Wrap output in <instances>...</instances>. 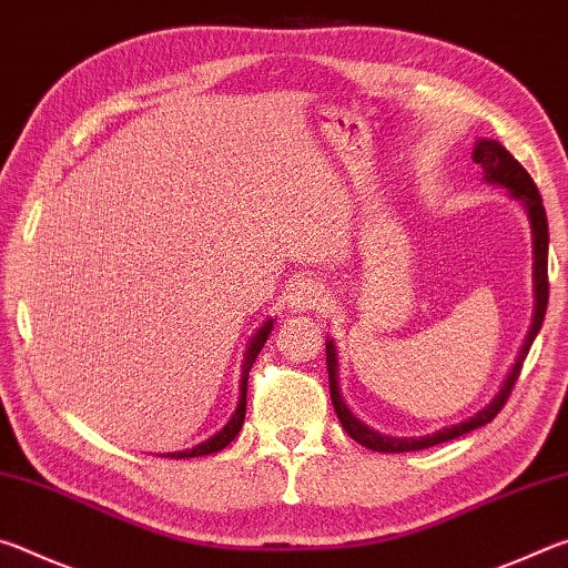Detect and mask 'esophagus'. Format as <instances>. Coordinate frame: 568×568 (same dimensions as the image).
Wrapping results in <instances>:
<instances>
[{
	"mask_svg": "<svg viewBox=\"0 0 568 568\" xmlns=\"http://www.w3.org/2000/svg\"><path fill=\"white\" fill-rule=\"evenodd\" d=\"M287 303H291L295 313L318 311V307L325 303L323 283L313 281V277H301V281L293 283L291 293H287Z\"/></svg>",
	"mask_w": 568,
	"mask_h": 568,
	"instance_id": "obj_1",
	"label": "esophagus"
}]
</instances>
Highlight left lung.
<instances>
[{"label": "left lung", "instance_id": "obj_1", "mask_svg": "<svg viewBox=\"0 0 568 568\" xmlns=\"http://www.w3.org/2000/svg\"><path fill=\"white\" fill-rule=\"evenodd\" d=\"M474 162L484 170V180L491 182V185H501L506 187L508 197L516 200L518 205L524 207V213L528 217V225H531V240H534V315H531V328H528L521 351H518V358L514 361L511 371L504 378L501 388H498L496 396L486 403L484 408L476 410L474 416H468L466 420L454 423V426L438 428L434 434L426 436H386L378 434L376 428H371L368 423H363L361 418L353 416V410L348 408V403L341 396V386H338V351H335L333 338L325 341V363H328V381H331V400L333 408L338 413V418L343 423L345 434H348L353 440H358L361 446L378 450V454H406V450H423L438 444H446L450 438H458L464 434H470L486 423H491L496 418V413L504 408V403L511 396V388L516 386L518 373H521V365L526 361L528 351H531V343L536 341L538 331L544 325V315H546V305H549V223H546V210H544V200L538 195V190L534 185V180L528 172L518 165L514 160L511 152H508L501 142L480 138L476 140L474 148Z\"/></svg>", "mask_w": 568, "mask_h": 568}]
</instances>
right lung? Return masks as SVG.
<instances>
[{
  "label": "right lung",
  "instance_id": "right-lung-1",
  "mask_svg": "<svg viewBox=\"0 0 568 568\" xmlns=\"http://www.w3.org/2000/svg\"><path fill=\"white\" fill-rule=\"evenodd\" d=\"M275 325V318H267L261 323V328L253 333V338L247 341L245 345V353H243V365H240V398H237V408L230 420L225 423L223 428L215 430L213 436L200 440L197 446L185 448V450H172V454H160V456H168V458H195V456H210V454H217V450H223L230 440H235V436L240 434V428H243V420H245V406H247V376H250V368H253V363L257 355H261L263 345L267 341V335H271Z\"/></svg>",
  "mask_w": 568,
  "mask_h": 568
}]
</instances>
